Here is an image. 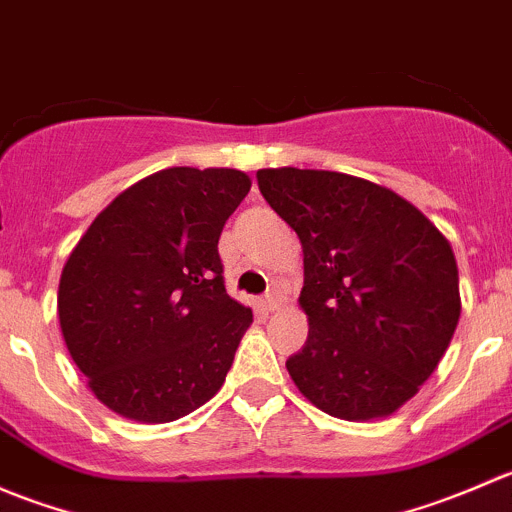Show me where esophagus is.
Listing matches in <instances>:
<instances>
[{
	"mask_svg": "<svg viewBox=\"0 0 512 512\" xmlns=\"http://www.w3.org/2000/svg\"><path fill=\"white\" fill-rule=\"evenodd\" d=\"M265 307L270 309V312H275V309L282 307V294L277 292V289H272V292L265 294Z\"/></svg>",
	"mask_w": 512,
	"mask_h": 512,
	"instance_id": "34e87169",
	"label": "esophagus"
}]
</instances>
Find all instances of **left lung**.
<instances>
[{
    "mask_svg": "<svg viewBox=\"0 0 512 512\" xmlns=\"http://www.w3.org/2000/svg\"><path fill=\"white\" fill-rule=\"evenodd\" d=\"M257 185L304 252L309 322L287 371L344 421L391 416L446 354L461 317L451 242L394 190L334 170L262 168Z\"/></svg>",
    "mask_w": 512,
    "mask_h": 512,
    "instance_id": "1",
    "label": "left lung"
}]
</instances>
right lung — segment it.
Here are the masks:
<instances>
[{"mask_svg":"<svg viewBox=\"0 0 512 512\" xmlns=\"http://www.w3.org/2000/svg\"><path fill=\"white\" fill-rule=\"evenodd\" d=\"M250 185L235 168L158 170L101 210L69 255L61 334L111 411L168 423L220 391L252 309L225 292L218 240Z\"/></svg>","mask_w":512,"mask_h":512,"instance_id":"add662e5","label":"right lung"}]
</instances>
